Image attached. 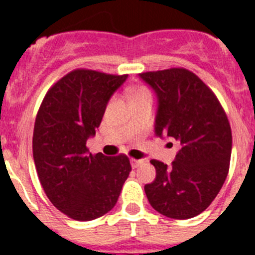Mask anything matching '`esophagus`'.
<instances>
[{"instance_id": "1", "label": "esophagus", "mask_w": 255, "mask_h": 255, "mask_svg": "<svg viewBox=\"0 0 255 255\" xmlns=\"http://www.w3.org/2000/svg\"><path fill=\"white\" fill-rule=\"evenodd\" d=\"M130 163H131L132 168H138L140 164L144 163L143 159H136V158H131L130 159Z\"/></svg>"}]
</instances>
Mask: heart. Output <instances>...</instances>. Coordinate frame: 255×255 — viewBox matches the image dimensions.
<instances>
[{"label":"heart","instance_id":"b5f03b06","mask_svg":"<svg viewBox=\"0 0 255 255\" xmlns=\"http://www.w3.org/2000/svg\"><path fill=\"white\" fill-rule=\"evenodd\" d=\"M147 93H149V92H148V89H145V88H138V89L134 92V94H132V100H135V98H138V97L143 96V94H147Z\"/></svg>","mask_w":255,"mask_h":255}]
</instances>
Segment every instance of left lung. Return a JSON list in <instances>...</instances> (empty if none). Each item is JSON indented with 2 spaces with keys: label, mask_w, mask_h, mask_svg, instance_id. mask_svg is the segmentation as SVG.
Wrapping results in <instances>:
<instances>
[{
  "label": "left lung",
  "mask_w": 255,
  "mask_h": 255,
  "mask_svg": "<svg viewBox=\"0 0 255 255\" xmlns=\"http://www.w3.org/2000/svg\"><path fill=\"white\" fill-rule=\"evenodd\" d=\"M158 97L155 134L179 143L168 167L152 159L155 180L144 186L150 206L161 215L188 220L215 200L230 168L233 134L224 107L193 71L171 67L141 73Z\"/></svg>",
  "instance_id": "8db88e82"
}]
</instances>
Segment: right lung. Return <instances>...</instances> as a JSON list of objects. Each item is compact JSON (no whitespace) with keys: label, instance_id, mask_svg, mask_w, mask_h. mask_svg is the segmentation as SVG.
<instances>
[{"label":"right lung","instance_id":"right-lung-1","mask_svg":"<svg viewBox=\"0 0 255 255\" xmlns=\"http://www.w3.org/2000/svg\"><path fill=\"white\" fill-rule=\"evenodd\" d=\"M128 78L75 69L48 89L35 117L33 158L51 203L67 217L92 221L111 211L131 171L129 157L92 154L89 136Z\"/></svg>","mask_w":255,"mask_h":255}]
</instances>
